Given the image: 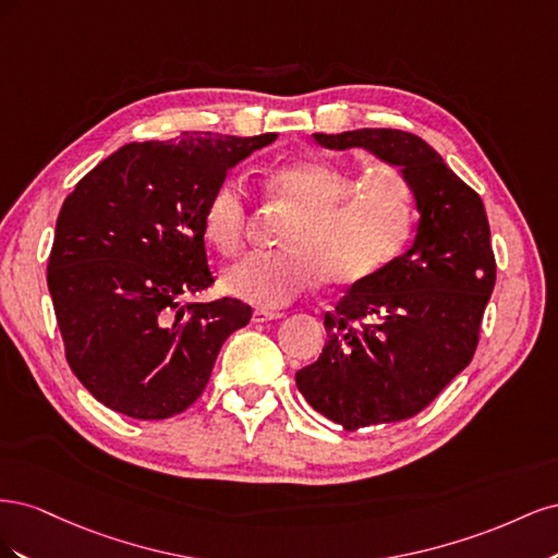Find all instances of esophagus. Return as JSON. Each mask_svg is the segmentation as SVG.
<instances>
[{
  "label": "esophagus",
  "mask_w": 558,
  "mask_h": 558,
  "mask_svg": "<svg viewBox=\"0 0 558 558\" xmlns=\"http://www.w3.org/2000/svg\"><path fill=\"white\" fill-rule=\"evenodd\" d=\"M281 316H283V312H279V310L258 307V310H253V324H267V320H277Z\"/></svg>",
  "instance_id": "1"
}]
</instances>
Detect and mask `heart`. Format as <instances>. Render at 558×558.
<instances>
[{
	"mask_svg": "<svg viewBox=\"0 0 558 558\" xmlns=\"http://www.w3.org/2000/svg\"><path fill=\"white\" fill-rule=\"evenodd\" d=\"M267 193L298 216L279 251L248 253L223 272V289L253 305L279 307L324 283L359 286L391 265L414 232L408 179L367 156L351 160L302 158L267 174ZM248 193L240 177L214 185L202 230L223 256L242 248Z\"/></svg>",
	"mask_w": 558,
	"mask_h": 558,
	"instance_id": "1",
	"label": "heart"
}]
</instances>
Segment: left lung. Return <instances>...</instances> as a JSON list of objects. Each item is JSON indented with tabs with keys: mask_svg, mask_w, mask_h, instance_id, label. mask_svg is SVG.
I'll return each mask as SVG.
<instances>
[{
	"mask_svg": "<svg viewBox=\"0 0 558 558\" xmlns=\"http://www.w3.org/2000/svg\"><path fill=\"white\" fill-rule=\"evenodd\" d=\"M314 140L400 167L421 218L412 248L326 312L328 342L295 373L298 391L344 430L396 424L428 408L475 356L496 286L492 230L482 197L416 134L363 128Z\"/></svg>",
	"mask_w": 558,
	"mask_h": 558,
	"instance_id": "1",
	"label": "left lung"
}]
</instances>
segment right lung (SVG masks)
<instances>
[{
    "instance_id": "obj_1",
    "label": "right lung",
    "mask_w": 558,
    "mask_h": 558,
    "mask_svg": "<svg viewBox=\"0 0 558 558\" xmlns=\"http://www.w3.org/2000/svg\"><path fill=\"white\" fill-rule=\"evenodd\" d=\"M275 140L183 132L132 142L66 195L48 291L66 363L109 410L144 421L189 410L223 342L251 320L242 300H181L214 283L202 230L214 185Z\"/></svg>"
}]
</instances>
